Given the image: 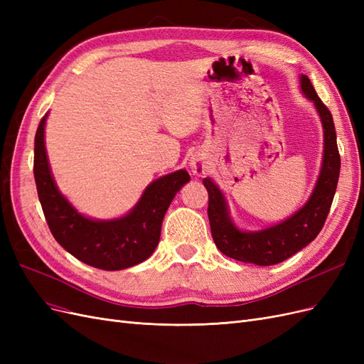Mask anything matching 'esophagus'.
I'll return each instance as SVG.
<instances>
[{"instance_id": "esophagus-1", "label": "esophagus", "mask_w": 364, "mask_h": 364, "mask_svg": "<svg viewBox=\"0 0 364 364\" xmlns=\"http://www.w3.org/2000/svg\"><path fill=\"white\" fill-rule=\"evenodd\" d=\"M208 164L209 162H208V159L205 156V153L196 151L194 155L191 156V159H190V170L196 176H205L208 168H209Z\"/></svg>"}]
</instances>
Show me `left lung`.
I'll return each instance as SVG.
<instances>
[{
  "label": "left lung",
  "mask_w": 364,
  "mask_h": 364,
  "mask_svg": "<svg viewBox=\"0 0 364 364\" xmlns=\"http://www.w3.org/2000/svg\"><path fill=\"white\" fill-rule=\"evenodd\" d=\"M299 86L302 94L314 105L323 127L321 171L313 193L302 208L277 225L259 230H243L230 217L225 193L211 178L203 179L209 196L208 218L214 243L229 258L252 262L257 266H273L310 245L325 225L340 174L336 127L331 112L317 97L310 79L305 74L299 77Z\"/></svg>",
  "instance_id": "obj_1"
}]
</instances>
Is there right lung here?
I'll list each match as a JSON object with an SVG mask.
<instances>
[{
    "label": "right lung",
    "mask_w": 364,
    "mask_h": 364,
    "mask_svg": "<svg viewBox=\"0 0 364 364\" xmlns=\"http://www.w3.org/2000/svg\"><path fill=\"white\" fill-rule=\"evenodd\" d=\"M47 118L43 115L36 130L33 173L53 237L73 257L102 270H123L146 261L159 243L162 220L176 193L191 179L188 171L178 170L149 183L124 215L91 218L77 211L53 178L46 149Z\"/></svg>",
    "instance_id": "right-lung-1"
}]
</instances>
